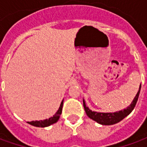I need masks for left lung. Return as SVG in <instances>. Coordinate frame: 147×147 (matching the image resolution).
<instances>
[{"label": "left lung", "instance_id": "obj_1", "mask_svg": "<svg viewBox=\"0 0 147 147\" xmlns=\"http://www.w3.org/2000/svg\"><path fill=\"white\" fill-rule=\"evenodd\" d=\"M140 90H141V85L139 86V91H138L137 94L135 97V98L133 99L131 105L128 107H127V109H124L123 110L115 112V113H97V112H94V111L90 110L86 105V103L84 102V100H83V107H84L86 115L90 119L96 121L97 123L102 124V125L115 124V123L120 122V120H123L124 117H126L127 115H129L131 113V111L134 109L136 103H137V101H138V98H139V93H140Z\"/></svg>", "mask_w": 147, "mask_h": 147}]
</instances>
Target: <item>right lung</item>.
<instances>
[{"instance_id":"right-lung-1","label":"right lung","mask_w":147,"mask_h":147,"mask_svg":"<svg viewBox=\"0 0 147 147\" xmlns=\"http://www.w3.org/2000/svg\"><path fill=\"white\" fill-rule=\"evenodd\" d=\"M63 102H64V100L61 102V105L59 107V109L57 110V112L55 113V115H53V117L49 118V119H46V120H35V121H30V122H27L29 124H31L34 127H48L49 125H51L53 123H55L57 122V120H59L60 118V116H61V113H62V108H63Z\"/></svg>"}]
</instances>
